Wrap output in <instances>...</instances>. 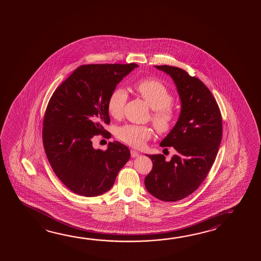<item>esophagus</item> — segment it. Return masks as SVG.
<instances>
[{
    "label": "esophagus",
    "instance_id": "esophagus-1",
    "mask_svg": "<svg viewBox=\"0 0 261 261\" xmlns=\"http://www.w3.org/2000/svg\"><path fill=\"white\" fill-rule=\"evenodd\" d=\"M130 154H131V156H132V158H137V156L139 155V153H138L137 151H136V150L134 149L130 150Z\"/></svg>",
    "mask_w": 261,
    "mask_h": 261
}]
</instances>
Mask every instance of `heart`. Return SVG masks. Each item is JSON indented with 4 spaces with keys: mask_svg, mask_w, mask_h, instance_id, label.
<instances>
[{
    "mask_svg": "<svg viewBox=\"0 0 261 261\" xmlns=\"http://www.w3.org/2000/svg\"><path fill=\"white\" fill-rule=\"evenodd\" d=\"M134 89L153 109L151 121L156 131L160 134L169 132L175 124L177 115L172 106L174 96L167 86L154 78H145L137 82ZM127 98V93L122 87H116L112 91L107 101V109L113 117L120 118L123 116ZM152 136L153 130L148 125L124 124L116 131L117 139L137 148L142 147Z\"/></svg>",
    "mask_w": 261,
    "mask_h": 261,
    "instance_id": "1",
    "label": "heart"
}]
</instances>
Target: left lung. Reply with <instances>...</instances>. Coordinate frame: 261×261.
<instances>
[{
  "mask_svg": "<svg viewBox=\"0 0 261 261\" xmlns=\"http://www.w3.org/2000/svg\"><path fill=\"white\" fill-rule=\"evenodd\" d=\"M155 67L173 78L182 108L174 128L160 144L172 146L175 154L169 161L162 154L148 155L153 167L145 186L158 199L175 202L196 191L213 166L222 139V116L213 94L198 78L175 66Z\"/></svg>",
  "mask_w": 261,
  "mask_h": 261,
  "instance_id": "obj_1",
  "label": "left lung"
}]
</instances>
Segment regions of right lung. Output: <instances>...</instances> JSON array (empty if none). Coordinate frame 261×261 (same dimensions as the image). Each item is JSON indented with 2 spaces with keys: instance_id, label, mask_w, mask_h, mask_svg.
Returning <instances> with one entry per match:
<instances>
[{
  "instance_id": "1",
  "label": "right lung",
  "mask_w": 261,
  "mask_h": 261,
  "mask_svg": "<svg viewBox=\"0 0 261 261\" xmlns=\"http://www.w3.org/2000/svg\"><path fill=\"white\" fill-rule=\"evenodd\" d=\"M137 64H84L63 82L44 113L43 143L57 177L72 192L97 197L108 191L130 151L120 142L94 149V136L109 133L107 101L112 91Z\"/></svg>"
}]
</instances>
